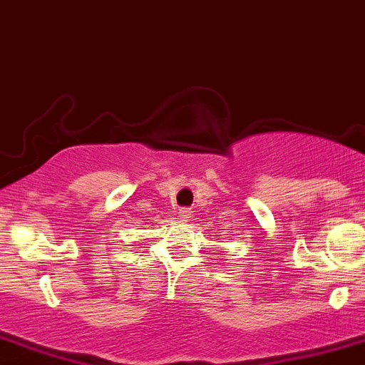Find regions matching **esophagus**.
<instances>
[{
    "instance_id": "1",
    "label": "esophagus",
    "mask_w": 365,
    "mask_h": 365,
    "mask_svg": "<svg viewBox=\"0 0 365 365\" xmlns=\"http://www.w3.org/2000/svg\"><path fill=\"white\" fill-rule=\"evenodd\" d=\"M178 216L182 217L183 221H187V220H189L190 214H189V210H187V209H180V210H178Z\"/></svg>"
}]
</instances>
